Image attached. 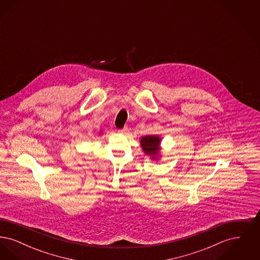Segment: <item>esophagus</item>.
I'll use <instances>...</instances> for the list:
<instances>
[{"mask_svg":"<svg viewBox=\"0 0 260 260\" xmlns=\"http://www.w3.org/2000/svg\"><path fill=\"white\" fill-rule=\"evenodd\" d=\"M118 133H119L120 135H123V136H126V135L128 134V127H127V126H124V127H123V128L119 129V131H118Z\"/></svg>","mask_w":260,"mask_h":260,"instance_id":"obj_1","label":"esophagus"}]
</instances>
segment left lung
Wrapping results in <instances>:
<instances>
[{
	"instance_id": "1",
	"label": "left lung",
	"mask_w": 260,
	"mask_h": 260,
	"mask_svg": "<svg viewBox=\"0 0 260 260\" xmlns=\"http://www.w3.org/2000/svg\"><path fill=\"white\" fill-rule=\"evenodd\" d=\"M160 143L161 138L158 136H142L140 139V144L143 152L150 156L152 160H158L160 155Z\"/></svg>"
}]
</instances>
